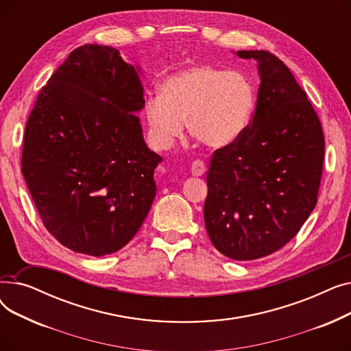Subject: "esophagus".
Here are the masks:
<instances>
[{"instance_id": "obj_1", "label": "esophagus", "mask_w": 351, "mask_h": 351, "mask_svg": "<svg viewBox=\"0 0 351 351\" xmlns=\"http://www.w3.org/2000/svg\"><path fill=\"white\" fill-rule=\"evenodd\" d=\"M191 172L193 176H202L206 172V165L204 160H195L191 165Z\"/></svg>"}]
</instances>
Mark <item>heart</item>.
Listing matches in <instances>:
<instances>
[{"label":"heart","mask_w":351,"mask_h":351,"mask_svg":"<svg viewBox=\"0 0 351 351\" xmlns=\"http://www.w3.org/2000/svg\"><path fill=\"white\" fill-rule=\"evenodd\" d=\"M159 97L147 98L145 121L154 142L168 149L183 132L220 149L241 138L254 108V86L243 72L208 64L188 66L166 77Z\"/></svg>","instance_id":"1"}]
</instances>
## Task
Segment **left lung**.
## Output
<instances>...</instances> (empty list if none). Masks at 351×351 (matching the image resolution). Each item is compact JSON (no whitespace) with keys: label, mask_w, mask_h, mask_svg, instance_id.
<instances>
[{"label":"left lung","mask_w":351,"mask_h":351,"mask_svg":"<svg viewBox=\"0 0 351 351\" xmlns=\"http://www.w3.org/2000/svg\"><path fill=\"white\" fill-rule=\"evenodd\" d=\"M261 75L253 118L237 141L213 152L205 225L233 261L271 254L298 234L317 204L324 135L290 69L267 51H237Z\"/></svg>","instance_id":"8db88e82"}]
</instances>
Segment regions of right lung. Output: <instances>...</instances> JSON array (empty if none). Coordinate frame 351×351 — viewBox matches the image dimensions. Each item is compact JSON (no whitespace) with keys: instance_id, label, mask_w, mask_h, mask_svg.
I'll use <instances>...</instances> for the list:
<instances>
[{"instance_id":"add662e5","label":"right lung","mask_w":351,"mask_h":351,"mask_svg":"<svg viewBox=\"0 0 351 351\" xmlns=\"http://www.w3.org/2000/svg\"><path fill=\"white\" fill-rule=\"evenodd\" d=\"M139 68L112 47L73 49L36 97L21 172L47 230L77 253L105 256L141 229L162 158L146 146Z\"/></svg>"}]
</instances>
